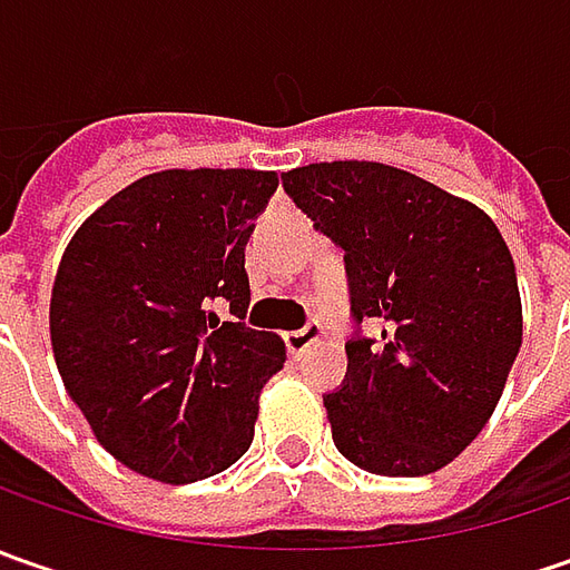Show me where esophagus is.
Listing matches in <instances>:
<instances>
[{
  "instance_id": "esophagus-1",
  "label": "esophagus",
  "mask_w": 570,
  "mask_h": 570,
  "mask_svg": "<svg viewBox=\"0 0 570 570\" xmlns=\"http://www.w3.org/2000/svg\"><path fill=\"white\" fill-rule=\"evenodd\" d=\"M320 340V326L317 323H307L304 330H295V333H285V345H288V355L292 358H301L314 342Z\"/></svg>"
}]
</instances>
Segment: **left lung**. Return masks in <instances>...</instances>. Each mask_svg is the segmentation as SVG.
<instances>
[{"label": "left lung", "instance_id": "obj_1", "mask_svg": "<svg viewBox=\"0 0 570 570\" xmlns=\"http://www.w3.org/2000/svg\"><path fill=\"white\" fill-rule=\"evenodd\" d=\"M282 184L345 250L355 323L383 326V345H345V383L323 396L333 444L377 475L448 466L492 419L523 342L501 230L479 206L381 161H320Z\"/></svg>", "mask_w": 570, "mask_h": 570}]
</instances>
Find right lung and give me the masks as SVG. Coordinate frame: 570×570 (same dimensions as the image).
Masks as SVG:
<instances>
[{
	"instance_id": "1",
	"label": "right lung",
	"mask_w": 570,
	"mask_h": 570,
	"mask_svg": "<svg viewBox=\"0 0 570 570\" xmlns=\"http://www.w3.org/2000/svg\"><path fill=\"white\" fill-rule=\"evenodd\" d=\"M275 187V170L244 167L148 174L91 212L59 259V377L100 448L139 475L184 485L250 448L259 393L285 364V342L240 323L244 247Z\"/></svg>"
}]
</instances>
